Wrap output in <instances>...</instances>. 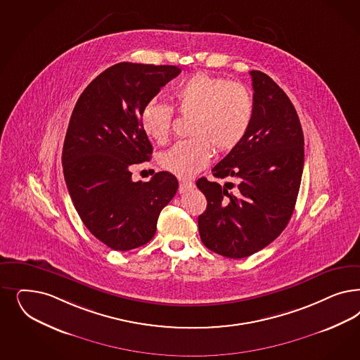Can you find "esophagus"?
<instances>
[{"label":"esophagus","mask_w":360,"mask_h":360,"mask_svg":"<svg viewBox=\"0 0 360 360\" xmlns=\"http://www.w3.org/2000/svg\"><path fill=\"white\" fill-rule=\"evenodd\" d=\"M193 186V183L192 181H189V180H186V181H183V183H180V193H184L186 192L188 189H191Z\"/></svg>","instance_id":"obj_1"}]
</instances>
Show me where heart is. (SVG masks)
Returning <instances> with one entry per match:
<instances>
[{
    "instance_id": "1",
    "label": "heart",
    "mask_w": 360,
    "mask_h": 360,
    "mask_svg": "<svg viewBox=\"0 0 360 360\" xmlns=\"http://www.w3.org/2000/svg\"><path fill=\"white\" fill-rule=\"evenodd\" d=\"M177 111L192 115L191 139L177 141L160 156V164L179 177H192L208 165L213 147L231 151L244 139L253 117V99L238 82L198 72L174 91ZM174 123V108L151 101L143 107L140 124L158 143L168 139Z\"/></svg>"
}]
</instances>
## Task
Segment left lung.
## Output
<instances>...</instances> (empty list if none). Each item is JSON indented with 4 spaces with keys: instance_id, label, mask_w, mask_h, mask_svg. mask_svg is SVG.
<instances>
[{
    "instance_id": "left-lung-1",
    "label": "left lung",
    "mask_w": 360,
    "mask_h": 360,
    "mask_svg": "<svg viewBox=\"0 0 360 360\" xmlns=\"http://www.w3.org/2000/svg\"><path fill=\"white\" fill-rule=\"evenodd\" d=\"M253 117L244 139L212 169L220 186L198 179L207 198L198 216L202 244L228 258H245L273 243L291 219L301 186L304 140L289 96L265 72L250 71Z\"/></svg>"
}]
</instances>
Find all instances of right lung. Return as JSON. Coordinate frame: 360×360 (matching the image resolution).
Returning a JSON list of instances; mask_svg holds the SVG:
<instances>
[{
  "mask_svg": "<svg viewBox=\"0 0 360 360\" xmlns=\"http://www.w3.org/2000/svg\"><path fill=\"white\" fill-rule=\"evenodd\" d=\"M180 72L169 65L116 63L84 89L70 117L62 151L70 198L94 237L117 252L151 241L179 188L165 171L134 183L129 168L151 158L143 107Z\"/></svg>",
  "mask_w": 360,
  "mask_h": 360,
  "instance_id": "obj_1",
  "label": "right lung"
}]
</instances>
